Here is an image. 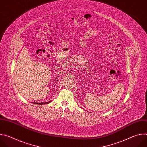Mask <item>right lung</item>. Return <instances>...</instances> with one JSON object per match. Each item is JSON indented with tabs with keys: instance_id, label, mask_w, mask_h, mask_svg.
<instances>
[{
	"instance_id": "obj_1",
	"label": "right lung",
	"mask_w": 147,
	"mask_h": 147,
	"mask_svg": "<svg viewBox=\"0 0 147 147\" xmlns=\"http://www.w3.org/2000/svg\"><path fill=\"white\" fill-rule=\"evenodd\" d=\"M51 101H49V102H44V103H38V102H34L33 103H35V104H38V105H42V104H48L49 103H50Z\"/></svg>"
}]
</instances>
